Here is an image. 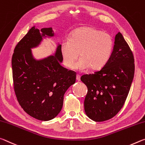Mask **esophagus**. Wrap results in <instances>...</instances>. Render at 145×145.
<instances>
[{
    "label": "esophagus",
    "mask_w": 145,
    "mask_h": 145,
    "mask_svg": "<svg viewBox=\"0 0 145 145\" xmlns=\"http://www.w3.org/2000/svg\"><path fill=\"white\" fill-rule=\"evenodd\" d=\"M76 80L78 82H80V76L79 74H77L76 75Z\"/></svg>",
    "instance_id": "34e87169"
}]
</instances>
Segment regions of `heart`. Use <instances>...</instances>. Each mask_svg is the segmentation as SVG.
Here are the masks:
<instances>
[{"label":"heart","mask_w":145,"mask_h":145,"mask_svg":"<svg viewBox=\"0 0 145 145\" xmlns=\"http://www.w3.org/2000/svg\"><path fill=\"white\" fill-rule=\"evenodd\" d=\"M113 40L108 33L96 28L84 26L75 29L70 39L64 40L60 45L63 64L67 68L84 71L103 67L110 58L113 50ZM81 58L74 63L79 56ZM75 66H74V65Z\"/></svg>","instance_id":"b5f03b06"}]
</instances>
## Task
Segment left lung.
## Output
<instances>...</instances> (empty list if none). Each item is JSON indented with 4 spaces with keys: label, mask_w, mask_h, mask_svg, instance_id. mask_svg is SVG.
<instances>
[{
    "label": "left lung",
    "mask_w": 145,
    "mask_h": 145,
    "mask_svg": "<svg viewBox=\"0 0 145 145\" xmlns=\"http://www.w3.org/2000/svg\"><path fill=\"white\" fill-rule=\"evenodd\" d=\"M134 69V56L119 32L116 35L111 56L103 67L81 77L88 89L84 108L90 119L104 121L119 112L129 94Z\"/></svg>",
    "instance_id": "obj_1"
}]
</instances>
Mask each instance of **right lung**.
<instances>
[{
    "instance_id": "obj_1",
    "label": "right lung",
    "mask_w": 145,
    "mask_h": 145,
    "mask_svg": "<svg viewBox=\"0 0 145 145\" xmlns=\"http://www.w3.org/2000/svg\"><path fill=\"white\" fill-rule=\"evenodd\" d=\"M54 37L52 27L39 30L35 26L16 45L12 56L14 89L25 112L41 121H49L62 108L63 96L76 82V72L61 65L60 44L53 55L36 59L31 49L46 38Z\"/></svg>"
}]
</instances>
